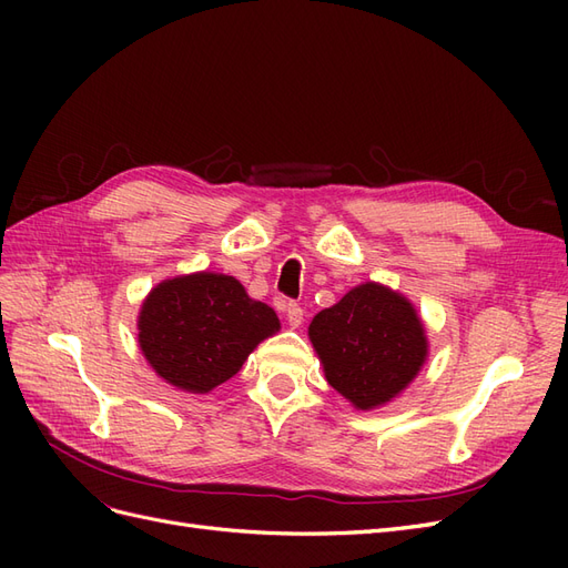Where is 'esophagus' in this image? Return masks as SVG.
<instances>
[{
  "label": "esophagus",
  "instance_id": "obj_1",
  "mask_svg": "<svg viewBox=\"0 0 568 568\" xmlns=\"http://www.w3.org/2000/svg\"><path fill=\"white\" fill-rule=\"evenodd\" d=\"M282 311L286 313V320H288L291 326H301V324H303V307H301L296 301L284 303Z\"/></svg>",
  "mask_w": 568,
  "mask_h": 568
}]
</instances>
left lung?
Here are the masks:
<instances>
[{
    "label": "left lung",
    "instance_id": "1",
    "mask_svg": "<svg viewBox=\"0 0 568 568\" xmlns=\"http://www.w3.org/2000/svg\"><path fill=\"white\" fill-rule=\"evenodd\" d=\"M324 376L357 409L395 398L422 369L428 343L412 303L382 284H359L307 329Z\"/></svg>",
    "mask_w": 568,
    "mask_h": 568
}]
</instances>
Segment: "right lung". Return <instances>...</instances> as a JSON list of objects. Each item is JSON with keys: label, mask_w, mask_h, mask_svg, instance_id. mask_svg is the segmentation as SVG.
<instances>
[{"label": "right lung", "mask_w": 568, "mask_h": 568, "mask_svg": "<svg viewBox=\"0 0 568 568\" xmlns=\"http://www.w3.org/2000/svg\"><path fill=\"white\" fill-rule=\"evenodd\" d=\"M136 326L140 348L159 376L186 393H209L242 369L257 343L280 332V320L230 274L196 272L153 288Z\"/></svg>", "instance_id": "obj_1"}]
</instances>
